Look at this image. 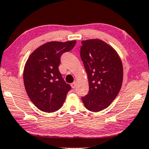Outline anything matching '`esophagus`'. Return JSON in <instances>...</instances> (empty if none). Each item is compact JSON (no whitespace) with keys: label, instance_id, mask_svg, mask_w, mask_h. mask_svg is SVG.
<instances>
[{"label":"esophagus","instance_id":"esophagus-1","mask_svg":"<svg viewBox=\"0 0 149 149\" xmlns=\"http://www.w3.org/2000/svg\"><path fill=\"white\" fill-rule=\"evenodd\" d=\"M71 88H76V82H73L72 84H71Z\"/></svg>","mask_w":149,"mask_h":149}]
</instances>
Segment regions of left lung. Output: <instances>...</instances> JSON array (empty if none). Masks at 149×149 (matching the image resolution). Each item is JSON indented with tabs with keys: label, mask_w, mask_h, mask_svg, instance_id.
<instances>
[{
	"label": "left lung",
	"mask_w": 149,
	"mask_h": 149,
	"mask_svg": "<svg viewBox=\"0 0 149 149\" xmlns=\"http://www.w3.org/2000/svg\"><path fill=\"white\" fill-rule=\"evenodd\" d=\"M80 57L89 85L88 94L81 98L87 110L100 112L112 104L121 88V60L113 47L100 39L82 41Z\"/></svg>",
	"instance_id": "left-lung-1"
}]
</instances>
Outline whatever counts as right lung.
I'll return each instance as SVG.
<instances>
[{"label": "right lung", "mask_w": 149, "mask_h": 149, "mask_svg": "<svg viewBox=\"0 0 149 149\" xmlns=\"http://www.w3.org/2000/svg\"><path fill=\"white\" fill-rule=\"evenodd\" d=\"M76 41H51L35 49L24 69V84L30 100L39 110L54 112L61 108L71 87L58 70L63 53L71 50Z\"/></svg>", "instance_id": "obj_1"}]
</instances>
